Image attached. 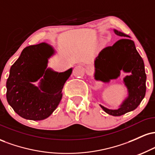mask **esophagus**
Wrapping results in <instances>:
<instances>
[{"label": "esophagus", "instance_id": "1", "mask_svg": "<svg viewBox=\"0 0 155 155\" xmlns=\"http://www.w3.org/2000/svg\"><path fill=\"white\" fill-rule=\"evenodd\" d=\"M92 71H93V68L92 66H88L87 68V74H91Z\"/></svg>", "mask_w": 155, "mask_h": 155}]
</instances>
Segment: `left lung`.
<instances>
[{
    "label": "left lung",
    "instance_id": "1",
    "mask_svg": "<svg viewBox=\"0 0 155 155\" xmlns=\"http://www.w3.org/2000/svg\"><path fill=\"white\" fill-rule=\"evenodd\" d=\"M115 34L121 37H129L122 32L114 30ZM95 79L109 81L117 79L120 71L131 73V75L124 78L128 96L118 109L111 110L101 106L104 111L112 116L118 117L133 111L138 107L146 94V80L144 63L136 50L133 41L122 38L111 47L104 48L95 61Z\"/></svg>",
    "mask_w": 155,
    "mask_h": 155
}]
</instances>
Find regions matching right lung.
<instances>
[{"mask_svg":"<svg viewBox=\"0 0 155 155\" xmlns=\"http://www.w3.org/2000/svg\"><path fill=\"white\" fill-rule=\"evenodd\" d=\"M54 53L46 43L27 47L10 68L6 81V98L17 114L26 120H43L56 109L62 99L64 84L72 68L58 73L47 68ZM43 76L38 87L35 82Z\"/></svg>","mask_w":155,"mask_h":155,"instance_id":"add662e5","label":"right lung"}]
</instances>
